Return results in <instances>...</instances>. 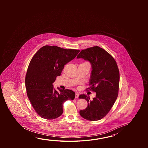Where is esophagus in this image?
<instances>
[{
	"label": "esophagus",
	"mask_w": 148,
	"mask_h": 148,
	"mask_svg": "<svg viewBox=\"0 0 148 148\" xmlns=\"http://www.w3.org/2000/svg\"><path fill=\"white\" fill-rule=\"evenodd\" d=\"M78 97H79V93H76V94H75V99H77Z\"/></svg>",
	"instance_id": "1"
}]
</instances>
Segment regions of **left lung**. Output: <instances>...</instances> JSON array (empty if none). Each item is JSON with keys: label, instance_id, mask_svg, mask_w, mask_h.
Returning a JSON list of instances; mask_svg holds the SVG:
<instances>
[{"label": "left lung", "instance_id": "left-lung-1", "mask_svg": "<svg viewBox=\"0 0 148 148\" xmlns=\"http://www.w3.org/2000/svg\"><path fill=\"white\" fill-rule=\"evenodd\" d=\"M77 58L89 61L92 71L90 75V90L96 92V97L90 99L89 95H81L88 106L79 114L83 118L89 121H97L109 112L116 102L119 87L120 74L116 61L111 55L99 46L82 50Z\"/></svg>", "mask_w": 148, "mask_h": 148}]
</instances>
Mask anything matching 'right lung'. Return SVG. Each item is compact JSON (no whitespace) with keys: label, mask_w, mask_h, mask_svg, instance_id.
I'll use <instances>...</instances> for the list:
<instances>
[{"label":"right lung","mask_w":148,"mask_h":148,"mask_svg":"<svg viewBox=\"0 0 148 148\" xmlns=\"http://www.w3.org/2000/svg\"><path fill=\"white\" fill-rule=\"evenodd\" d=\"M79 50L64 49L56 46H43L30 62L25 77L27 95L32 106L40 116L51 120L63 113V104L74 99L75 92L53 87L56 77L66 63L77 56Z\"/></svg>","instance_id":"add662e5"}]
</instances>
